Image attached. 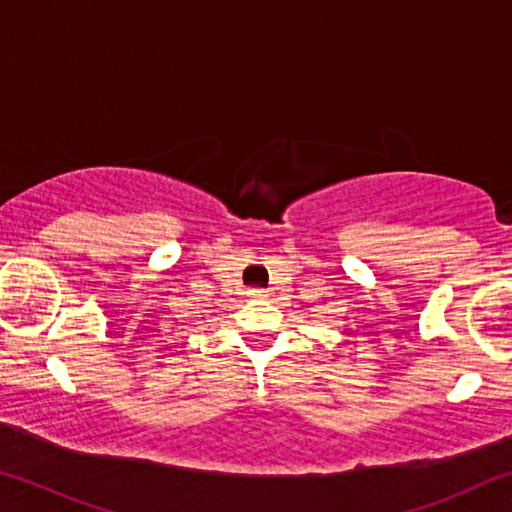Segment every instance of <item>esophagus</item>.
Instances as JSON below:
<instances>
[{
    "mask_svg": "<svg viewBox=\"0 0 512 512\" xmlns=\"http://www.w3.org/2000/svg\"><path fill=\"white\" fill-rule=\"evenodd\" d=\"M248 296L255 298V300H264V298H268V291H264V289H250Z\"/></svg>",
    "mask_w": 512,
    "mask_h": 512,
    "instance_id": "esophagus-1",
    "label": "esophagus"
}]
</instances>
